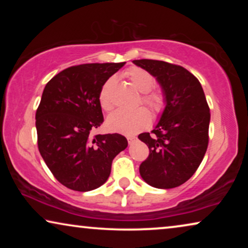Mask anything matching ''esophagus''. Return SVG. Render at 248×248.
Listing matches in <instances>:
<instances>
[{
  "instance_id": "esophagus-1",
  "label": "esophagus",
  "mask_w": 248,
  "mask_h": 248,
  "mask_svg": "<svg viewBox=\"0 0 248 248\" xmlns=\"http://www.w3.org/2000/svg\"><path fill=\"white\" fill-rule=\"evenodd\" d=\"M127 141H128V144H132L133 142L137 141V137H134V135H128Z\"/></svg>"
}]
</instances>
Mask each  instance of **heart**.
Wrapping results in <instances>:
<instances>
[{
    "instance_id": "obj_1",
    "label": "heart",
    "mask_w": 248,
    "mask_h": 248,
    "mask_svg": "<svg viewBox=\"0 0 248 248\" xmlns=\"http://www.w3.org/2000/svg\"><path fill=\"white\" fill-rule=\"evenodd\" d=\"M125 76L139 91L143 93L142 103L147 105L155 115L164 111L166 107V97L160 90H150L154 86V77L148 71L141 67H131L125 72ZM115 83V78L110 77L104 83L99 93V103L104 110L113 109L114 104L110 99V90ZM151 122V115L144 107L134 109H118L107 118V127L110 131L123 134H135L148 127Z\"/></svg>"
}]
</instances>
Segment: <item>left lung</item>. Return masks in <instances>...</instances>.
I'll return each instance as SVG.
<instances>
[{
  "instance_id": "left-lung-1",
  "label": "left lung",
  "mask_w": 248,
  "mask_h": 248,
  "mask_svg": "<svg viewBox=\"0 0 248 248\" xmlns=\"http://www.w3.org/2000/svg\"><path fill=\"white\" fill-rule=\"evenodd\" d=\"M133 63L157 79L166 97L157 126L151 133L139 135L149 148L140 175L154 187H177L192 177L208 149L210 108L204 91L181 65L155 60Z\"/></svg>"
}]
</instances>
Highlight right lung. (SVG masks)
<instances>
[{
    "label": "right lung",
    "mask_w": 248,
    "mask_h": 248,
    "mask_svg": "<svg viewBox=\"0 0 248 248\" xmlns=\"http://www.w3.org/2000/svg\"><path fill=\"white\" fill-rule=\"evenodd\" d=\"M124 64L67 67L43 91L36 111L38 149L54 177L67 188L88 192L99 187L109 177L113 159L127 147L126 138L118 133L90 137L104 122L101 88Z\"/></svg>",
    "instance_id": "obj_1"
}]
</instances>
